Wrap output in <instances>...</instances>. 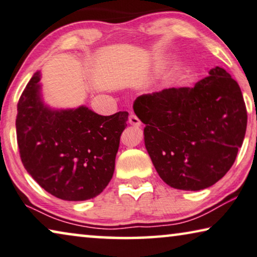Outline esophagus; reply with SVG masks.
Wrapping results in <instances>:
<instances>
[{"label":"esophagus","instance_id":"esophagus-1","mask_svg":"<svg viewBox=\"0 0 257 257\" xmlns=\"http://www.w3.org/2000/svg\"><path fill=\"white\" fill-rule=\"evenodd\" d=\"M128 123L131 124V125H133V126H136V127H139V126L141 125L140 119L136 115H130Z\"/></svg>","mask_w":257,"mask_h":257}]
</instances>
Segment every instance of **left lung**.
Listing matches in <instances>:
<instances>
[{
    "label": "left lung",
    "mask_w": 257,
    "mask_h": 257,
    "mask_svg": "<svg viewBox=\"0 0 257 257\" xmlns=\"http://www.w3.org/2000/svg\"><path fill=\"white\" fill-rule=\"evenodd\" d=\"M133 109L146 125L145 146L159 176L183 191H200L222 179L246 134L241 89L219 66L193 88L138 96Z\"/></svg>",
    "instance_id": "obj_1"
}]
</instances>
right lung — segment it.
Here are the masks:
<instances>
[{
    "label": "right lung",
    "mask_w": 257,
    "mask_h": 257,
    "mask_svg": "<svg viewBox=\"0 0 257 257\" xmlns=\"http://www.w3.org/2000/svg\"><path fill=\"white\" fill-rule=\"evenodd\" d=\"M40 79L37 71L17 105L16 131L24 168L58 199H93L112 178L128 112L101 116L86 105L53 109L42 100Z\"/></svg>",
    "instance_id": "obj_1"
}]
</instances>
